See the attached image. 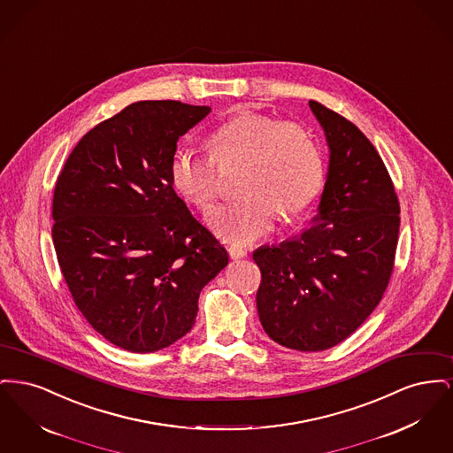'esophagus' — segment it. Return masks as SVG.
I'll return each mask as SVG.
<instances>
[{"label": "esophagus", "instance_id": "obj_1", "mask_svg": "<svg viewBox=\"0 0 453 453\" xmlns=\"http://www.w3.org/2000/svg\"><path fill=\"white\" fill-rule=\"evenodd\" d=\"M229 257L233 259L246 258V257H248V251L233 244V246H229Z\"/></svg>", "mask_w": 453, "mask_h": 453}]
</instances>
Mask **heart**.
<instances>
[{"label":"heart","mask_w":453,"mask_h":453,"mask_svg":"<svg viewBox=\"0 0 453 453\" xmlns=\"http://www.w3.org/2000/svg\"><path fill=\"white\" fill-rule=\"evenodd\" d=\"M211 156L174 148L168 161L173 188L198 211L214 207L220 195L217 166L244 165L237 190L242 196L209 216L219 236L248 244L268 234L279 214H303L319 198L326 163L312 132L294 120L239 111L209 137Z\"/></svg>","instance_id":"b5f03b06"}]
</instances>
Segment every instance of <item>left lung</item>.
<instances>
[{
    "label": "left lung",
    "instance_id": "obj_1",
    "mask_svg": "<svg viewBox=\"0 0 453 453\" xmlns=\"http://www.w3.org/2000/svg\"><path fill=\"white\" fill-rule=\"evenodd\" d=\"M329 146V170L311 227L253 253L259 321L279 345L323 351L355 333L388 288L399 200L373 144L343 115L311 100Z\"/></svg>",
    "mask_w": 453,
    "mask_h": 453
}]
</instances>
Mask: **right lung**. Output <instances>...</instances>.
<instances>
[{"mask_svg": "<svg viewBox=\"0 0 453 453\" xmlns=\"http://www.w3.org/2000/svg\"><path fill=\"white\" fill-rule=\"evenodd\" d=\"M211 107L137 102L87 132L59 173L52 239L67 288L111 345L150 353L194 327L229 255L174 194L168 161Z\"/></svg>", "mask_w": 453, "mask_h": 453, "instance_id": "1", "label": "right lung"}]
</instances>
